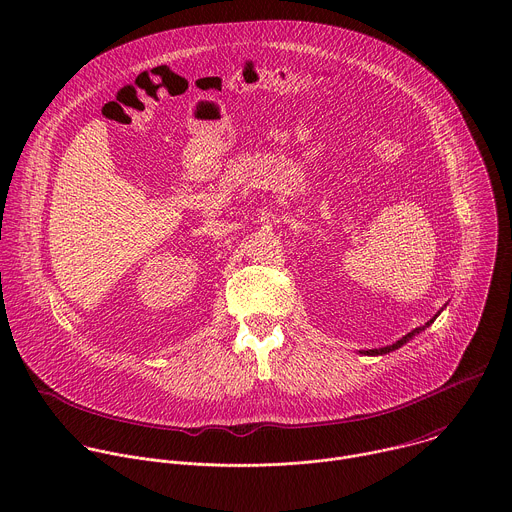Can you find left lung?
I'll use <instances>...</instances> for the list:
<instances>
[{
	"instance_id": "left-lung-1",
	"label": "left lung",
	"mask_w": 512,
	"mask_h": 512,
	"mask_svg": "<svg viewBox=\"0 0 512 512\" xmlns=\"http://www.w3.org/2000/svg\"><path fill=\"white\" fill-rule=\"evenodd\" d=\"M433 320H435V318H431V320H429V322H427V324H425V326H429V324H431V322H433ZM419 330H423V328H415V330H413V332H409V334H407V336H403V338H401V340H397V342H395V344H393V346H385V348H375V350H367V354H387V352H391V350H395V348H399V346H403V344H405V342H407V340H409V338H411V336H415V334H417V332H419Z\"/></svg>"
}]
</instances>
